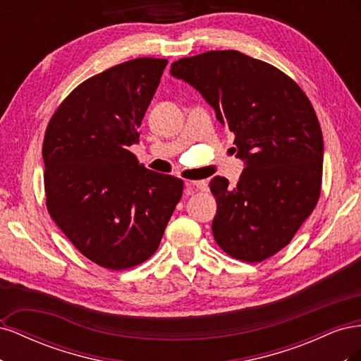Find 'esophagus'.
<instances>
[{
  "mask_svg": "<svg viewBox=\"0 0 361 361\" xmlns=\"http://www.w3.org/2000/svg\"><path fill=\"white\" fill-rule=\"evenodd\" d=\"M185 187H187V191L190 192H194V191H207L209 190V187H207V183L204 180H188L185 182Z\"/></svg>",
  "mask_w": 361,
  "mask_h": 361,
  "instance_id": "esophagus-1",
  "label": "esophagus"
}]
</instances>
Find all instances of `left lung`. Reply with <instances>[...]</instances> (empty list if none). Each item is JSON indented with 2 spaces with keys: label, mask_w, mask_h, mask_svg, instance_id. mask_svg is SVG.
<instances>
[{
  "label": "left lung",
  "mask_w": 361,
  "mask_h": 361,
  "mask_svg": "<svg viewBox=\"0 0 361 361\" xmlns=\"http://www.w3.org/2000/svg\"><path fill=\"white\" fill-rule=\"evenodd\" d=\"M170 73L200 92L245 162L236 187L221 176L209 183L216 244L244 262L271 257L321 194L324 140L309 97L286 73L233 49L180 59Z\"/></svg>",
  "instance_id": "left-lung-1"
}]
</instances>
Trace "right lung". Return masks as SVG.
<instances>
[{
  "mask_svg": "<svg viewBox=\"0 0 361 361\" xmlns=\"http://www.w3.org/2000/svg\"><path fill=\"white\" fill-rule=\"evenodd\" d=\"M167 63L135 59L85 80L43 140L48 212L87 259L108 269L154 255L182 197V179L146 169L129 150Z\"/></svg>",
  "mask_w": 361,
  "mask_h": 361,
  "instance_id": "1",
  "label": "right lung"
}]
</instances>
